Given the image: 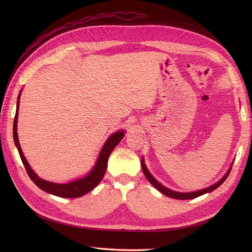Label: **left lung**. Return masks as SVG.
Segmentation results:
<instances>
[{"label":"left lung","mask_w":252,"mask_h":252,"mask_svg":"<svg viewBox=\"0 0 252 252\" xmlns=\"http://www.w3.org/2000/svg\"><path fill=\"white\" fill-rule=\"evenodd\" d=\"M141 165H142V169H143V173L145 175V177L147 178V180L150 182L151 185H153L154 188H156L158 191H159L160 193L164 194L165 196L167 197H170V198H175V199H180V200H188V199H193V198H196V197H199L203 194H206V193H210L211 191L216 190L217 188H219L220 185L226 181V179L228 178L230 171H231V168H232V165H233V162L231 164V166L229 167V169L227 170V173L224 174V176L219 181L217 182L216 184L211 185V186L207 187V188H204L202 190H198V191H195V192H189V193H183V192H177V191H174V190H170L166 187H164L162 184H160L159 182H158L151 174L150 171L148 170L146 164H145V161H144V158H142V161H141Z\"/></svg>","instance_id":"8db88e82"}]
</instances>
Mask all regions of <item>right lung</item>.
<instances>
[{"mask_svg":"<svg viewBox=\"0 0 252 252\" xmlns=\"http://www.w3.org/2000/svg\"><path fill=\"white\" fill-rule=\"evenodd\" d=\"M21 92H19V95L17 98V106H16V114L14 118V124H13V138H14V142L16 145V148L19 152L20 158L22 160V163L28 171V175L30 176L31 180L36 185V186L42 189L43 191L50 193L52 195H55L62 198H77L84 196L85 194L89 193L94 189L97 185L102 181L106 168H107V162L109 155L111 154L112 150L117 146V144L122 141V139L125 137V130H117L113 133L108 139L104 143L103 147L99 153V156L96 160L95 165L89 171L84 178L76 179L74 181H71L66 184H58L53 183L46 180H43L39 178L34 171L32 169L31 165L29 164L28 160H26L25 156L23 155V152L21 150L19 140H18V134H17V121H18V110H19V99Z\"/></svg>","mask_w":252,"mask_h":252,"instance_id":"1","label":"right lung"}]
</instances>
